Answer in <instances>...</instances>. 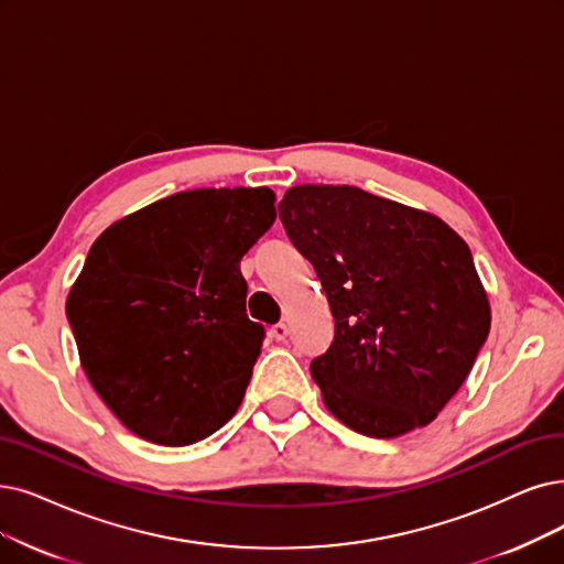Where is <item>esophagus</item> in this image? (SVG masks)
I'll use <instances>...</instances> for the list:
<instances>
[{
	"instance_id": "34e87169",
	"label": "esophagus",
	"mask_w": 564,
	"mask_h": 564,
	"mask_svg": "<svg viewBox=\"0 0 564 564\" xmlns=\"http://www.w3.org/2000/svg\"><path fill=\"white\" fill-rule=\"evenodd\" d=\"M270 335H273L278 343H282V340H286V335H289V328H286V324H275L273 328H270Z\"/></svg>"
}]
</instances>
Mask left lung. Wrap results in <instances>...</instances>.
<instances>
[{"label":"left lung","instance_id":"obj_1","mask_svg":"<svg viewBox=\"0 0 564 564\" xmlns=\"http://www.w3.org/2000/svg\"><path fill=\"white\" fill-rule=\"evenodd\" d=\"M280 219L335 319L330 347L310 364L326 408L377 440L431 423L490 330L467 242L431 213L347 185L291 187Z\"/></svg>","mask_w":564,"mask_h":564}]
</instances>
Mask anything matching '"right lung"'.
I'll use <instances>...</instances> for the list:
<instances>
[{"label": "right lung", "mask_w": 564, "mask_h": 564, "mask_svg": "<svg viewBox=\"0 0 564 564\" xmlns=\"http://www.w3.org/2000/svg\"><path fill=\"white\" fill-rule=\"evenodd\" d=\"M268 187L192 189L108 227L66 299L80 364L133 435L206 440L240 408L265 328L240 259L273 227Z\"/></svg>", "instance_id": "add662e5"}]
</instances>
